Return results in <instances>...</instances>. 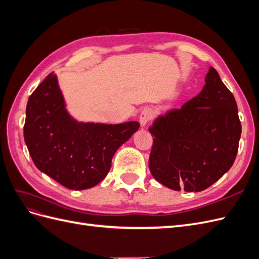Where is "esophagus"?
Here are the masks:
<instances>
[{
	"instance_id": "34e87169",
	"label": "esophagus",
	"mask_w": 259,
	"mask_h": 259,
	"mask_svg": "<svg viewBox=\"0 0 259 259\" xmlns=\"http://www.w3.org/2000/svg\"><path fill=\"white\" fill-rule=\"evenodd\" d=\"M153 110L150 108H146L142 111L139 115V122L142 124V126H146V125L152 120L153 117Z\"/></svg>"
}]
</instances>
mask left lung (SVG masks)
<instances>
[{
  "label": "left lung",
  "instance_id": "1",
  "mask_svg": "<svg viewBox=\"0 0 259 259\" xmlns=\"http://www.w3.org/2000/svg\"><path fill=\"white\" fill-rule=\"evenodd\" d=\"M149 132L153 145L149 168L169 189L199 192L232 166L241 137V122L232 93L209 67L205 85L179 109L159 115Z\"/></svg>",
  "mask_w": 259,
  "mask_h": 259
}]
</instances>
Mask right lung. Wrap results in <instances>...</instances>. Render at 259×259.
Here are the masks:
<instances>
[{
	"instance_id": "right-lung-1",
	"label": "right lung",
	"mask_w": 259,
	"mask_h": 259,
	"mask_svg": "<svg viewBox=\"0 0 259 259\" xmlns=\"http://www.w3.org/2000/svg\"><path fill=\"white\" fill-rule=\"evenodd\" d=\"M138 128L136 121L77 122L52 72L29 97L23 137L38 169L68 189L84 190L107 176L115 151Z\"/></svg>"
}]
</instances>
